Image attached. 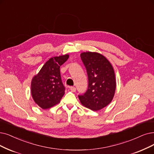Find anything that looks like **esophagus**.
Here are the masks:
<instances>
[{
  "mask_svg": "<svg viewBox=\"0 0 154 154\" xmlns=\"http://www.w3.org/2000/svg\"><path fill=\"white\" fill-rule=\"evenodd\" d=\"M69 88H70V90H71V91H72V92H75V91H76V88L74 87H70Z\"/></svg>",
  "mask_w": 154,
  "mask_h": 154,
  "instance_id": "1",
  "label": "esophagus"
}]
</instances>
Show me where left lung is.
Segmentation results:
<instances>
[{"instance_id": "left-lung-1", "label": "left lung", "mask_w": 154, "mask_h": 154, "mask_svg": "<svg viewBox=\"0 0 154 154\" xmlns=\"http://www.w3.org/2000/svg\"><path fill=\"white\" fill-rule=\"evenodd\" d=\"M80 56L87 69L88 87L78 97L83 106L96 111L107 106L114 96L116 83L114 69L100 54L83 52Z\"/></svg>"}]
</instances>
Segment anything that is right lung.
I'll use <instances>...</instances> for the list:
<instances>
[{
	"label": "right lung",
	"mask_w": 154,
	"mask_h": 154,
	"mask_svg": "<svg viewBox=\"0 0 154 154\" xmlns=\"http://www.w3.org/2000/svg\"><path fill=\"white\" fill-rule=\"evenodd\" d=\"M68 58V54L51 58L33 78L31 93L35 103L42 109H47L56 105L64 95L60 66Z\"/></svg>",
	"instance_id": "add662e5"
}]
</instances>
